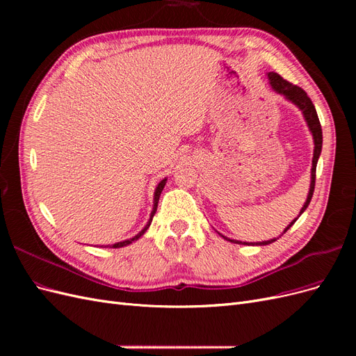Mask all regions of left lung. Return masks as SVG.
Here are the masks:
<instances>
[{
  "label": "left lung",
  "instance_id": "left-lung-1",
  "mask_svg": "<svg viewBox=\"0 0 356 356\" xmlns=\"http://www.w3.org/2000/svg\"><path fill=\"white\" fill-rule=\"evenodd\" d=\"M268 80H270V86L273 88L275 92L284 95L285 98L288 101H291L293 104H296L298 108L301 110V113H303L305 115V120L310 129L312 132V136H314V143H315V149H314V160H312V177H310V188H309V195H307V199H306V203L303 204V208H301L300 211V215L306 211V208L309 207V203L312 200V196H314V191H315V179H316V163H318V159H319V154H321V149H322V129H321V123H319V118H318V113L315 110V105L314 102L310 101V98L307 96V93L298 88V86L289 83L286 80H284L281 75H279L277 72H268ZM298 215V217H300ZM297 217V218H298ZM297 218L291 222L288 227L284 230V233L293 225ZM282 233V234H284ZM222 236V234H221ZM224 239H227L225 236H222ZM233 243H242L239 241H232V239H227ZM276 239H270V241H264V242H257V243H248V242H243V245H268L275 242Z\"/></svg>",
  "mask_w": 356,
  "mask_h": 356
}]
</instances>
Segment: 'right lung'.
I'll return each mask as SVG.
<instances>
[{
    "label": "right lung",
    "mask_w": 356,
    "mask_h": 356,
    "mask_svg": "<svg viewBox=\"0 0 356 356\" xmlns=\"http://www.w3.org/2000/svg\"><path fill=\"white\" fill-rule=\"evenodd\" d=\"M166 178L165 179H161L160 182H159V186L156 187V191H154V207H153V211H152V215H149V221H148V224L145 225V227L139 232L136 236H134L132 239H127V241H123V242H117V243H114V245H111L110 248H122V246H126V245H129V243H132L134 241H136V239H139L141 238V236L147 232V229L149 227V224H152V220H153V217H154V213H156V211H157V203H159V197H160V195H161V190L165 188V186H166Z\"/></svg>",
    "instance_id": "right-lung-1"
}]
</instances>
